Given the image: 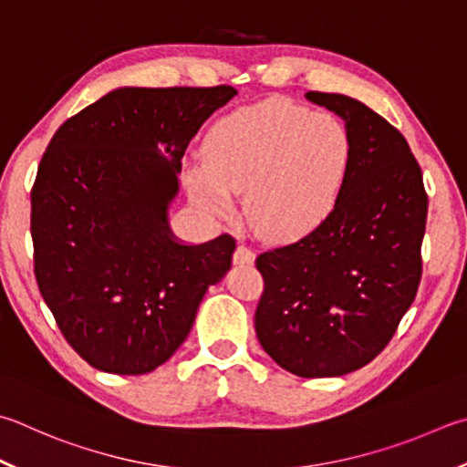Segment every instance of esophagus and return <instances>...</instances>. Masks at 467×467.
<instances>
[{"instance_id": "obj_1", "label": "esophagus", "mask_w": 467, "mask_h": 467, "mask_svg": "<svg viewBox=\"0 0 467 467\" xmlns=\"http://www.w3.org/2000/svg\"><path fill=\"white\" fill-rule=\"evenodd\" d=\"M233 259L234 263H239V265H251V263L255 261V253H253L249 247H244V244H239V247L234 249Z\"/></svg>"}]
</instances>
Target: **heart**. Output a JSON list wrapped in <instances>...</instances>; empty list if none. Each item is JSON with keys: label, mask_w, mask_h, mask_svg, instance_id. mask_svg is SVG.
Returning <instances> with one entry per match:
<instances>
[{"label": "heart", "mask_w": 467, "mask_h": 467, "mask_svg": "<svg viewBox=\"0 0 467 467\" xmlns=\"http://www.w3.org/2000/svg\"><path fill=\"white\" fill-rule=\"evenodd\" d=\"M351 165V139L330 112L269 99L220 120L204 142V165L185 183L196 204L224 216L244 192V214L269 241L315 233L333 212Z\"/></svg>", "instance_id": "heart-1"}]
</instances>
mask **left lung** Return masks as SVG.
<instances>
[{"label":"left lung","mask_w":467,"mask_h":467,"mask_svg":"<svg viewBox=\"0 0 467 467\" xmlns=\"http://www.w3.org/2000/svg\"><path fill=\"white\" fill-rule=\"evenodd\" d=\"M306 98L343 118L351 165L328 218L257 257L255 330L279 368L300 378L359 369L384 351L417 296L429 198L409 142L361 101Z\"/></svg>","instance_id":"1"}]
</instances>
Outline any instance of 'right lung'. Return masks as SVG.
<instances>
[{
	"instance_id": "add662e5",
	"label": "right lung",
	"mask_w": 467,
	"mask_h": 467,
	"mask_svg": "<svg viewBox=\"0 0 467 467\" xmlns=\"http://www.w3.org/2000/svg\"><path fill=\"white\" fill-rule=\"evenodd\" d=\"M234 96L231 86L114 89L50 139L30 192L34 275L91 368L157 369L231 269V234L183 244L167 208L190 140Z\"/></svg>"
}]
</instances>
